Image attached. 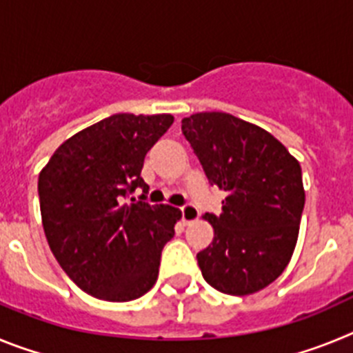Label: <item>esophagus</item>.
<instances>
[{
	"instance_id": "obj_1",
	"label": "esophagus",
	"mask_w": 353,
	"mask_h": 353,
	"mask_svg": "<svg viewBox=\"0 0 353 353\" xmlns=\"http://www.w3.org/2000/svg\"><path fill=\"white\" fill-rule=\"evenodd\" d=\"M180 212H182V219L185 224L192 223V221H196L199 217V210L191 203L183 205V207L180 208Z\"/></svg>"
}]
</instances>
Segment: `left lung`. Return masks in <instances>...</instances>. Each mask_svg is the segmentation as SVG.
Returning a JSON list of instances; mask_svg holds the SVG:
<instances>
[{
	"mask_svg": "<svg viewBox=\"0 0 353 353\" xmlns=\"http://www.w3.org/2000/svg\"><path fill=\"white\" fill-rule=\"evenodd\" d=\"M210 185L226 191L223 212L205 214L214 240L198 252L205 281L249 295L276 281L297 244L304 210L301 164L272 134L228 113L182 120Z\"/></svg>",
	"mask_w": 353,
	"mask_h": 353,
	"instance_id": "1",
	"label": "left lung"
}]
</instances>
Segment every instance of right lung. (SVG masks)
I'll return each instance as SVG.
<instances>
[{
    "mask_svg": "<svg viewBox=\"0 0 353 353\" xmlns=\"http://www.w3.org/2000/svg\"><path fill=\"white\" fill-rule=\"evenodd\" d=\"M171 114L120 113L68 138L39 174L46 239L83 292L109 302L139 299L155 285L162 248L180 210L148 205L145 155L171 127Z\"/></svg>",
    "mask_w": 353,
    "mask_h": 353,
    "instance_id": "obj_1",
    "label": "right lung"
}]
</instances>
